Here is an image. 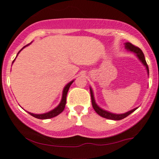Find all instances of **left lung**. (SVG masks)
Instances as JSON below:
<instances>
[{
    "instance_id": "1",
    "label": "left lung",
    "mask_w": 159,
    "mask_h": 159,
    "mask_svg": "<svg viewBox=\"0 0 159 159\" xmlns=\"http://www.w3.org/2000/svg\"><path fill=\"white\" fill-rule=\"evenodd\" d=\"M125 48L129 51H131V52H134L136 54V56L139 57V60L142 61V63L146 67L147 71H148V74H149V70H148V65L146 63V61H145V55H144L143 52L139 48V47H136L134 46V44H132L130 42H127L125 43ZM90 92H91V103H92V106L93 108H94V111L97 112V114H98L100 116L103 117V118H108V119H111V120H121L123 118H126L127 116H129L130 114L132 113L133 111H134L138 108H134V109L129 111L126 112L125 114H114V113H111V112L108 111L103 110L102 108H101L98 105L96 104L95 101H94V94H93V91L92 89L90 88Z\"/></svg>"
}]
</instances>
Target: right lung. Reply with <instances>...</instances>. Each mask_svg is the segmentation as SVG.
<instances>
[{
	"label": "right lung",
	"mask_w": 159,
	"mask_h": 159,
	"mask_svg": "<svg viewBox=\"0 0 159 159\" xmlns=\"http://www.w3.org/2000/svg\"><path fill=\"white\" fill-rule=\"evenodd\" d=\"M29 45V44H27L26 46ZM26 46H25V47L23 48H25ZM22 48V49H23ZM21 49V50H22ZM20 50V51H21ZM18 51V53H17V54L20 53V51ZM15 60V59H14ZM14 60L13 61V62L14 61ZM12 62V63H13ZM74 81H71L70 82L68 83V84H67L66 86L65 87V89L63 90V94H62V98H61V101L60 104H59L58 105H57V107H56L54 109L50 111L47 112V113H44V114H40V115H37V114H33V113H30V112H28V113L30 114V115H32L33 117H34V118H38V119H48V118H54V117L57 116V115H58L59 114L61 113L62 111H63L64 109H65V105H66V98H67V94H68V89H69L70 84L73 83Z\"/></svg>",
	"instance_id": "right-lung-1"
}]
</instances>
